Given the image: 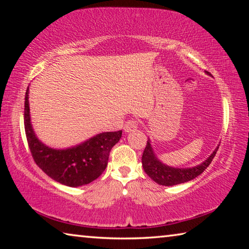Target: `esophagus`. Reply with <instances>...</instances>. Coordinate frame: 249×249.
Wrapping results in <instances>:
<instances>
[{
  "label": "esophagus",
  "mask_w": 249,
  "mask_h": 249,
  "mask_svg": "<svg viewBox=\"0 0 249 249\" xmlns=\"http://www.w3.org/2000/svg\"><path fill=\"white\" fill-rule=\"evenodd\" d=\"M138 127V123L136 121H133L130 120L128 122H126V124L124 125V132L125 133H130V132H134V130H136Z\"/></svg>",
  "instance_id": "esophagus-1"
}]
</instances>
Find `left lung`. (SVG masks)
<instances>
[{"instance_id": "obj_1", "label": "left lung", "mask_w": 249, "mask_h": 249, "mask_svg": "<svg viewBox=\"0 0 249 249\" xmlns=\"http://www.w3.org/2000/svg\"><path fill=\"white\" fill-rule=\"evenodd\" d=\"M206 73L210 74L208 71H206ZM218 146L213 150V153L211 154L203 162L200 163V165H196L190 168H178L168 166L166 163L160 161L157 155L155 154L150 138H148V142H147V145L145 147V150L144 153H142V168H144L146 174L148 175L155 182H157L160 185L171 187V185L188 182V181L193 180L196 178L197 176H200L202 172L209 167L211 161H212V159L214 158V156L216 154Z\"/></svg>"}]
</instances>
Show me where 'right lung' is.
<instances>
[{
	"label": "right lung",
	"mask_w": 249,
	"mask_h": 249,
	"mask_svg": "<svg viewBox=\"0 0 249 249\" xmlns=\"http://www.w3.org/2000/svg\"><path fill=\"white\" fill-rule=\"evenodd\" d=\"M24 125L35 162L50 178L72 188L90 183L102 175L107 166L109 151L122 137V130H119L100 133L69 148L57 149L45 145L33 128L28 88L25 94Z\"/></svg>",
	"instance_id": "right-lung-1"
}]
</instances>
